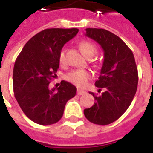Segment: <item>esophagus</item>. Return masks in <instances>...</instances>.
<instances>
[{"instance_id":"1","label":"esophagus","mask_w":153,"mask_h":153,"mask_svg":"<svg viewBox=\"0 0 153 153\" xmlns=\"http://www.w3.org/2000/svg\"><path fill=\"white\" fill-rule=\"evenodd\" d=\"M77 93H78V95H83V94H85L86 93V92L85 91H82V90H78V92H77Z\"/></svg>"}]
</instances>
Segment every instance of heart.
<instances>
[{"label":"heart","instance_id":"1","mask_svg":"<svg viewBox=\"0 0 153 153\" xmlns=\"http://www.w3.org/2000/svg\"><path fill=\"white\" fill-rule=\"evenodd\" d=\"M79 49L83 56L88 57L90 56H93L96 51V47L92 42L88 41H83L79 43ZM58 60L60 65L65 64V50L61 49L59 52ZM91 73L88 70H74L70 71L65 75V79L74 85L83 88L87 85V83L91 77Z\"/></svg>","mask_w":153,"mask_h":153}]
</instances>
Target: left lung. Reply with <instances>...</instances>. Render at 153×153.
I'll return each instance as SVG.
<instances>
[{"instance_id":"1","label":"left lung","mask_w":153,"mask_h":153,"mask_svg":"<svg viewBox=\"0 0 153 153\" xmlns=\"http://www.w3.org/2000/svg\"><path fill=\"white\" fill-rule=\"evenodd\" d=\"M85 36L93 39L102 48L104 60L98 80L95 85L102 95L96 102L84 109V115L90 122L109 125L118 120L130 106L138 88V69L132 51L112 33L102 28H86Z\"/></svg>"}]
</instances>
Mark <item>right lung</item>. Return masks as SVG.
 Wrapping results in <instances>:
<instances>
[{
  "label": "right lung",
  "instance_id": "1",
  "mask_svg": "<svg viewBox=\"0 0 153 153\" xmlns=\"http://www.w3.org/2000/svg\"><path fill=\"white\" fill-rule=\"evenodd\" d=\"M78 28H47L25 44L13 70L15 97L27 117L37 124L48 125L60 120L66 102L75 96L76 87L61 81L59 88H49L60 63L58 56Z\"/></svg>",
  "mask_w": 153,
  "mask_h": 153
}]
</instances>
